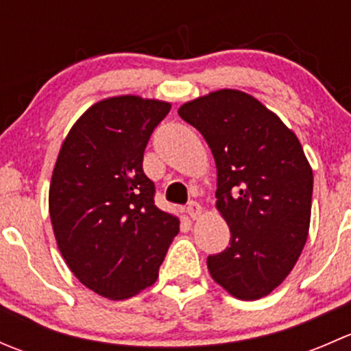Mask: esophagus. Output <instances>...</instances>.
<instances>
[{
  "label": "esophagus",
  "instance_id": "obj_1",
  "mask_svg": "<svg viewBox=\"0 0 351 351\" xmlns=\"http://www.w3.org/2000/svg\"><path fill=\"white\" fill-rule=\"evenodd\" d=\"M186 214H189V217L192 219V221H195L202 215V205L197 204V202H190L189 205H186Z\"/></svg>",
  "mask_w": 351,
  "mask_h": 351
}]
</instances>
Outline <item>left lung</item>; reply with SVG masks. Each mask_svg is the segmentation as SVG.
<instances>
[{
  "instance_id": "1",
  "label": "left lung",
  "mask_w": 351,
  "mask_h": 351,
  "mask_svg": "<svg viewBox=\"0 0 351 351\" xmlns=\"http://www.w3.org/2000/svg\"><path fill=\"white\" fill-rule=\"evenodd\" d=\"M217 168L215 208L231 241L207 258L215 284L241 300L274 292L295 267L311 224L313 168L277 113L250 93L210 91L178 108Z\"/></svg>"
}]
</instances>
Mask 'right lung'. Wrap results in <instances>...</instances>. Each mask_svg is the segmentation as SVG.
<instances>
[{"mask_svg":"<svg viewBox=\"0 0 351 351\" xmlns=\"http://www.w3.org/2000/svg\"><path fill=\"white\" fill-rule=\"evenodd\" d=\"M169 101L108 97L74 122L58 154L49 214L56 243L74 277L110 300L137 295L180 231V219L154 205L143 158Z\"/></svg>","mask_w":351,"mask_h":351,"instance_id":"1","label":"right lung"}]
</instances>
